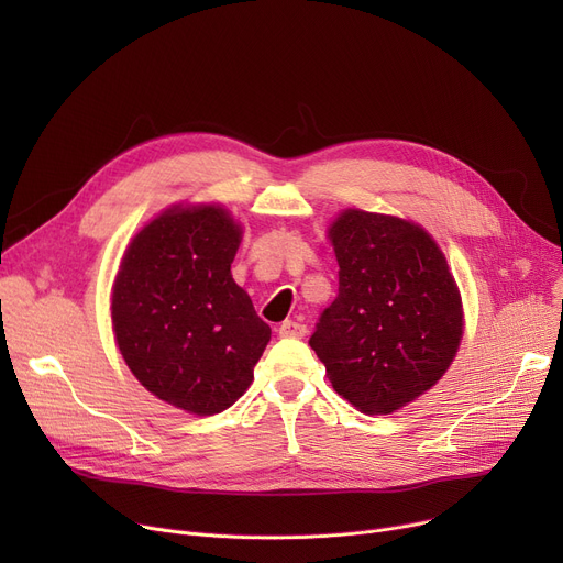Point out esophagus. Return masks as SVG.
<instances>
[{"mask_svg":"<svg viewBox=\"0 0 563 563\" xmlns=\"http://www.w3.org/2000/svg\"><path fill=\"white\" fill-rule=\"evenodd\" d=\"M278 333H280V338H297V340H299V338H306L308 329H306V323H301V321L287 319V321H283V323H280Z\"/></svg>","mask_w":563,"mask_h":563,"instance_id":"1","label":"esophagus"}]
</instances>
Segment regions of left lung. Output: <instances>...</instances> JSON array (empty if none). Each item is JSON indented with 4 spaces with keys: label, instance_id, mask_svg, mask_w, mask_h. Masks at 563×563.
Listing matches in <instances>:
<instances>
[{
    "label": "left lung",
    "instance_id": "1",
    "mask_svg": "<svg viewBox=\"0 0 563 563\" xmlns=\"http://www.w3.org/2000/svg\"><path fill=\"white\" fill-rule=\"evenodd\" d=\"M340 264L335 301L310 346L338 395L388 416L448 372L463 312L448 260L416 223L346 210L331 225Z\"/></svg>",
    "mask_w": 563,
    "mask_h": 563
}]
</instances>
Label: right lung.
<instances>
[{
    "label": "right lung",
    "mask_w": 563,
    "mask_h": 563,
    "mask_svg": "<svg viewBox=\"0 0 563 563\" xmlns=\"http://www.w3.org/2000/svg\"><path fill=\"white\" fill-rule=\"evenodd\" d=\"M240 234L221 207H173L134 236L113 285L128 367L145 390L196 416L240 399L272 340L230 274Z\"/></svg>",
    "instance_id": "obj_1"
}]
</instances>
